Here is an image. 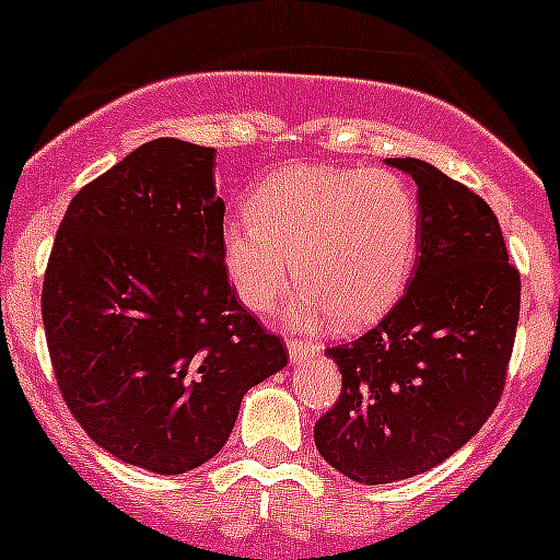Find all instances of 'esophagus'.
Here are the masks:
<instances>
[{"label": "esophagus", "instance_id": "esophagus-1", "mask_svg": "<svg viewBox=\"0 0 560 560\" xmlns=\"http://www.w3.org/2000/svg\"><path fill=\"white\" fill-rule=\"evenodd\" d=\"M287 349H290L292 363H303V360L314 358V354L319 352V347H316V343L301 341V338H290V341H287Z\"/></svg>", "mask_w": 560, "mask_h": 560}]
</instances>
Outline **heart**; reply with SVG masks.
<instances>
[{
	"label": "heart",
	"mask_w": 560,
	"mask_h": 560,
	"mask_svg": "<svg viewBox=\"0 0 560 560\" xmlns=\"http://www.w3.org/2000/svg\"><path fill=\"white\" fill-rule=\"evenodd\" d=\"M422 211L389 171L292 165L252 191L246 217L219 233L224 273L254 314L273 312L292 281V319L330 314L338 327L380 319L404 295L417 265Z\"/></svg>",
	"instance_id": "obj_1"
}]
</instances>
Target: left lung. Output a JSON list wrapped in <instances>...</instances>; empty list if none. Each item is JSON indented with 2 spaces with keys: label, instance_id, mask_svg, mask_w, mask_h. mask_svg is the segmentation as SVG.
<instances>
[{
  "label": "left lung",
  "instance_id": "8db88e82",
  "mask_svg": "<svg viewBox=\"0 0 560 560\" xmlns=\"http://www.w3.org/2000/svg\"><path fill=\"white\" fill-rule=\"evenodd\" d=\"M387 165L420 191L415 276L380 325L327 347L341 395L314 425L319 455L363 485L428 471L485 425L521 316V273L488 202L422 160Z\"/></svg>",
  "mask_w": 560,
  "mask_h": 560
}]
</instances>
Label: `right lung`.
<instances>
[{"label":"right lung","mask_w":560,"mask_h":560,"mask_svg":"<svg viewBox=\"0 0 560 560\" xmlns=\"http://www.w3.org/2000/svg\"><path fill=\"white\" fill-rule=\"evenodd\" d=\"M213 165V149L186 140L135 149L72 197L43 279L67 409L92 442L154 474L211 460L246 389L290 354L224 273Z\"/></svg>","instance_id":"right-lung-1"}]
</instances>
